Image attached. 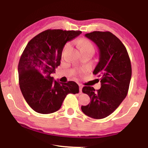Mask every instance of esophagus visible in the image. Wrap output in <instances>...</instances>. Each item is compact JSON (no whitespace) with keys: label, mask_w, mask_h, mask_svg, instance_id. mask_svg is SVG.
I'll return each instance as SVG.
<instances>
[{"label":"esophagus","mask_w":148,"mask_h":148,"mask_svg":"<svg viewBox=\"0 0 148 148\" xmlns=\"http://www.w3.org/2000/svg\"><path fill=\"white\" fill-rule=\"evenodd\" d=\"M79 92L80 93L82 92V88H83V86L82 84H79Z\"/></svg>","instance_id":"34e87169"}]
</instances>
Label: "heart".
I'll use <instances>...</instances> for the list:
<instances>
[{
    "instance_id": "obj_1",
    "label": "heart",
    "mask_w": 148,
    "mask_h": 148,
    "mask_svg": "<svg viewBox=\"0 0 148 148\" xmlns=\"http://www.w3.org/2000/svg\"><path fill=\"white\" fill-rule=\"evenodd\" d=\"M81 49H92L94 50L93 46L91 44V42L86 40L84 41L81 45Z\"/></svg>"
}]
</instances>
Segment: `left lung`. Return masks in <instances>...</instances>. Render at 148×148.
<instances>
[{
  "label": "left lung",
  "instance_id": "8db88e82",
  "mask_svg": "<svg viewBox=\"0 0 148 148\" xmlns=\"http://www.w3.org/2000/svg\"><path fill=\"white\" fill-rule=\"evenodd\" d=\"M99 48V61L93 71L101 77V87L95 91L85 86L82 92L91 99L82 112L94 119L106 117L116 110L126 97L131 79L132 69L126 47L112 32L93 31L85 34Z\"/></svg>",
  "mask_w": 148,
  "mask_h": 148
}]
</instances>
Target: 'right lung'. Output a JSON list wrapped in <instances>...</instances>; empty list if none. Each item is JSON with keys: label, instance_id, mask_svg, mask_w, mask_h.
<instances>
[{"label": "right lung", "instance_id": "right-lung-1", "mask_svg": "<svg viewBox=\"0 0 148 148\" xmlns=\"http://www.w3.org/2000/svg\"><path fill=\"white\" fill-rule=\"evenodd\" d=\"M81 33L48 29L27 44L18 64L19 84L24 99L35 112L53 113L60 109L67 95L79 92L76 82L61 83L54 80L51 74L61 64L64 45Z\"/></svg>", "mask_w": 148, "mask_h": 148}]
</instances>
